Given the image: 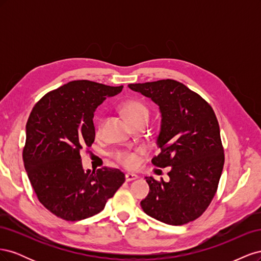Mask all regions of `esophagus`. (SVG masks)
<instances>
[{
    "label": "esophagus",
    "mask_w": 261,
    "mask_h": 261,
    "mask_svg": "<svg viewBox=\"0 0 261 261\" xmlns=\"http://www.w3.org/2000/svg\"><path fill=\"white\" fill-rule=\"evenodd\" d=\"M125 177H126V180L127 181H130V180H134L138 178V175L135 174V173H126L125 174Z\"/></svg>",
    "instance_id": "1"
}]
</instances>
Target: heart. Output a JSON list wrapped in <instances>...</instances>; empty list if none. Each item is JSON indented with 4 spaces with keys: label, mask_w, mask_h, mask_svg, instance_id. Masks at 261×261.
<instances>
[{
    "label": "heart",
    "mask_w": 261,
    "mask_h": 261,
    "mask_svg": "<svg viewBox=\"0 0 261 261\" xmlns=\"http://www.w3.org/2000/svg\"><path fill=\"white\" fill-rule=\"evenodd\" d=\"M122 110L126 117L128 118L129 122L133 123L140 118L149 117V109L148 107L143 103V102L139 100H128L126 101L122 107ZM102 122L103 120H100L98 123V128L97 132L100 133L102 127ZM140 150H128V149H123V150H117L114 153V159L121 163L124 167L133 169L136 168L140 162Z\"/></svg>",
    "instance_id": "b5f03b06"
}]
</instances>
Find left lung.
I'll list each match as a JSON object with an SVG mask.
<instances>
[{
	"mask_svg": "<svg viewBox=\"0 0 261 261\" xmlns=\"http://www.w3.org/2000/svg\"><path fill=\"white\" fill-rule=\"evenodd\" d=\"M160 107L162 124L152 158L158 168L171 167L170 180L146 177L150 192L140 202L148 216L170 225L199 218L215 197L224 165V149L215 111L198 93L179 82L129 84Z\"/></svg>",
	"mask_w": 261,
	"mask_h": 261,
	"instance_id": "left-lung-1",
	"label": "left lung"
}]
</instances>
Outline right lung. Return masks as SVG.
<instances>
[{"label":"right lung","mask_w":261,"mask_h":261,"mask_svg":"<svg viewBox=\"0 0 261 261\" xmlns=\"http://www.w3.org/2000/svg\"><path fill=\"white\" fill-rule=\"evenodd\" d=\"M122 89L69 82L44 94L31 110L22 160L38 200L58 218L74 222L97 215L125 181L118 169L84 171L81 158L96 136L94 110Z\"/></svg>","instance_id":"obj_1"}]
</instances>
